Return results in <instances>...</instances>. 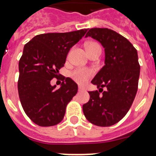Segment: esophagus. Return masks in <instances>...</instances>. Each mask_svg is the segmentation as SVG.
Listing matches in <instances>:
<instances>
[{
    "label": "esophagus",
    "instance_id": "34e87169",
    "mask_svg": "<svg viewBox=\"0 0 156 156\" xmlns=\"http://www.w3.org/2000/svg\"><path fill=\"white\" fill-rule=\"evenodd\" d=\"M78 90H79V91H84L85 88L81 86H79L78 87Z\"/></svg>",
    "mask_w": 156,
    "mask_h": 156
}]
</instances>
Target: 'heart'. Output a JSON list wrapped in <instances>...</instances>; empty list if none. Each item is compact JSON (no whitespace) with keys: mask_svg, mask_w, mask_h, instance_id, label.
I'll return each instance as SVG.
<instances>
[{"mask_svg":"<svg viewBox=\"0 0 156 156\" xmlns=\"http://www.w3.org/2000/svg\"><path fill=\"white\" fill-rule=\"evenodd\" d=\"M86 46L87 50L90 49V48H95V47H99V48H101L99 46V44H98L97 43L94 42L87 43ZM94 73V72L91 69L78 68L74 69L73 71H72L71 76L76 82L80 83V84H84V83H86L93 76Z\"/></svg>","mask_w":156,"mask_h":156,"instance_id":"heart-1","label":"heart"}]
</instances>
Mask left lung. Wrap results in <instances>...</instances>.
Returning <instances> with one entry per match:
<instances>
[{"instance_id": "left-lung-1", "label": "left lung", "mask_w": 156, "mask_h": 156, "mask_svg": "<svg viewBox=\"0 0 156 156\" xmlns=\"http://www.w3.org/2000/svg\"><path fill=\"white\" fill-rule=\"evenodd\" d=\"M87 37L101 44L105 58V66L91 81L99 91L88 92L90 100L83 105V111L92 124L112 126L126 115L137 94L140 76L137 51L126 38L109 29L92 28Z\"/></svg>"}]
</instances>
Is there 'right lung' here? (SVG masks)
<instances>
[{"label": "right lung", "instance_id": "right-lung-1", "mask_svg": "<svg viewBox=\"0 0 156 156\" xmlns=\"http://www.w3.org/2000/svg\"><path fill=\"white\" fill-rule=\"evenodd\" d=\"M87 29L69 33L37 35L24 46L19 60V96L23 110L34 123L41 126L57 125L64 118L66 106L78 90L77 84L63 77L61 87L55 89L51 80L59 76L70 48Z\"/></svg>", "mask_w": 156, "mask_h": 156}]
</instances>
